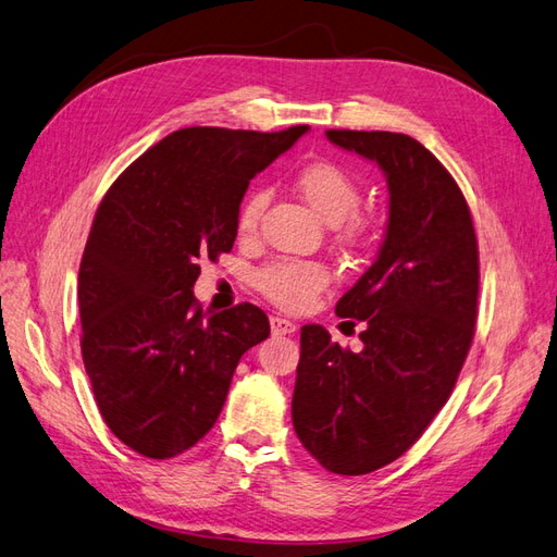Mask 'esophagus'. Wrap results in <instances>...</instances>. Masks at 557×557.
<instances>
[{"instance_id": "obj_1", "label": "esophagus", "mask_w": 557, "mask_h": 557, "mask_svg": "<svg viewBox=\"0 0 557 557\" xmlns=\"http://www.w3.org/2000/svg\"><path fill=\"white\" fill-rule=\"evenodd\" d=\"M269 325H272L274 335H293L297 330V323L290 319H283V315H272V319H269Z\"/></svg>"}]
</instances>
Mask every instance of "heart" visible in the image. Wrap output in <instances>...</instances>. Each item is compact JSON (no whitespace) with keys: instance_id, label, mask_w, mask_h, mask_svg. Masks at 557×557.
I'll return each mask as SVG.
<instances>
[{"instance_id":"b5f03b06","label":"heart","mask_w":557,"mask_h":557,"mask_svg":"<svg viewBox=\"0 0 557 557\" xmlns=\"http://www.w3.org/2000/svg\"><path fill=\"white\" fill-rule=\"evenodd\" d=\"M295 187L302 199L319 213L325 222L335 224L337 238L349 248H363L372 238V220L366 213H358L360 185L358 180L337 161H309L295 175ZM267 206V191L252 189L244 199L236 215V227L242 234L258 230L260 218ZM333 278L323 262L283 258L262 267L255 285L269 302L285 311H305L325 285Z\"/></svg>"}]
</instances>
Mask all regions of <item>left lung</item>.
<instances>
[{"instance_id":"left-lung-1","label":"left lung","mask_w":557,"mask_h":557,"mask_svg":"<svg viewBox=\"0 0 557 557\" xmlns=\"http://www.w3.org/2000/svg\"><path fill=\"white\" fill-rule=\"evenodd\" d=\"M325 135L384 171L388 224L377 260L335 307L363 323V351L302 327L293 426L323 469L366 475L408 453L453 394L475 333L478 238L455 177L422 143L388 131Z\"/></svg>"}]
</instances>
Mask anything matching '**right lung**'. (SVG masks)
Masks as SVG:
<instances>
[{
  "mask_svg": "<svg viewBox=\"0 0 557 557\" xmlns=\"http://www.w3.org/2000/svg\"><path fill=\"white\" fill-rule=\"evenodd\" d=\"M307 131L180 128L102 197L79 267L82 358L104 424L143 457L197 445L238 360L269 337L262 309L203 313L191 288L199 260L232 250L250 180Z\"/></svg>",
  "mask_w": 557,
  "mask_h": 557,
  "instance_id": "add662e5",
  "label": "right lung"
}]
</instances>
